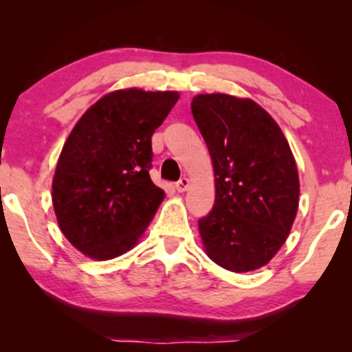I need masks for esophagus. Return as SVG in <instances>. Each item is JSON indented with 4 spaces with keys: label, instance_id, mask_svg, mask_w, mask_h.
<instances>
[{
    "label": "esophagus",
    "instance_id": "1",
    "mask_svg": "<svg viewBox=\"0 0 352 352\" xmlns=\"http://www.w3.org/2000/svg\"><path fill=\"white\" fill-rule=\"evenodd\" d=\"M189 186H190V181L187 179V177H181V179L176 182L175 187H176V190L179 192V194H184V192L189 189Z\"/></svg>",
    "mask_w": 352,
    "mask_h": 352
}]
</instances>
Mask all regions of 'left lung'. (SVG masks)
<instances>
[{"label":"left lung","mask_w":352,"mask_h":352,"mask_svg":"<svg viewBox=\"0 0 352 352\" xmlns=\"http://www.w3.org/2000/svg\"><path fill=\"white\" fill-rule=\"evenodd\" d=\"M190 109L214 173L213 210L199 221L205 253L230 272L256 271L282 248L298 213L300 177L290 144L248 98L197 94Z\"/></svg>","instance_id":"obj_1"}]
</instances>
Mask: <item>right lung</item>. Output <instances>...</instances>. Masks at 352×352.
<instances>
[{
    "label": "right lung",
    "mask_w": 352,
    "mask_h": 352,
    "mask_svg": "<svg viewBox=\"0 0 352 352\" xmlns=\"http://www.w3.org/2000/svg\"><path fill=\"white\" fill-rule=\"evenodd\" d=\"M177 99V91H112L72 129L52 177V206L62 234L85 256H122L146 232L165 199L148 176L152 134Z\"/></svg>",
    "instance_id": "obj_1"
}]
</instances>
